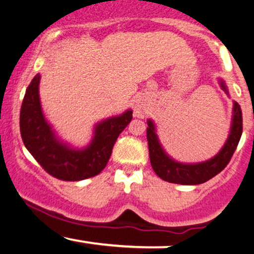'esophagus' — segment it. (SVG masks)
Returning <instances> with one entry per match:
<instances>
[{
    "mask_svg": "<svg viewBox=\"0 0 254 254\" xmlns=\"http://www.w3.org/2000/svg\"><path fill=\"white\" fill-rule=\"evenodd\" d=\"M136 116H137V117H138V116H139V113H141V111H139V109H136Z\"/></svg>",
    "mask_w": 254,
    "mask_h": 254,
    "instance_id": "1",
    "label": "esophagus"
}]
</instances>
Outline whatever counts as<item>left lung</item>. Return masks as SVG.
Instances as JSON below:
<instances>
[{
    "label": "left lung",
    "instance_id": "left-lung-1",
    "mask_svg": "<svg viewBox=\"0 0 254 254\" xmlns=\"http://www.w3.org/2000/svg\"><path fill=\"white\" fill-rule=\"evenodd\" d=\"M224 92H227L226 84L222 81L220 82ZM234 115H233L232 129L226 144L216 156L200 164H180V162L172 160L162 149L159 139L155 133V127L153 122L148 121L147 139L148 148H149V157L151 167L161 179L168 183L182 184V185H198L208 182L209 179L217 176L222 172L226 166L229 164L233 154L237 149L239 141L243 133V112L238 103H234Z\"/></svg>",
    "mask_w": 254,
    "mask_h": 254
}]
</instances>
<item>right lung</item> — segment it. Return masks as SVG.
Segmentation results:
<instances>
[{"label": "right lung", "instance_id": "right-lung-1", "mask_svg": "<svg viewBox=\"0 0 254 254\" xmlns=\"http://www.w3.org/2000/svg\"><path fill=\"white\" fill-rule=\"evenodd\" d=\"M40 75L26 89L20 111V132L25 147L37 162L52 177L77 182L98 176L106 167L119 133L132 119V111L101 122L86 149L76 150L61 143L45 121L39 100Z\"/></svg>", "mask_w": 254, "mask_h": 254}]
</instances>
